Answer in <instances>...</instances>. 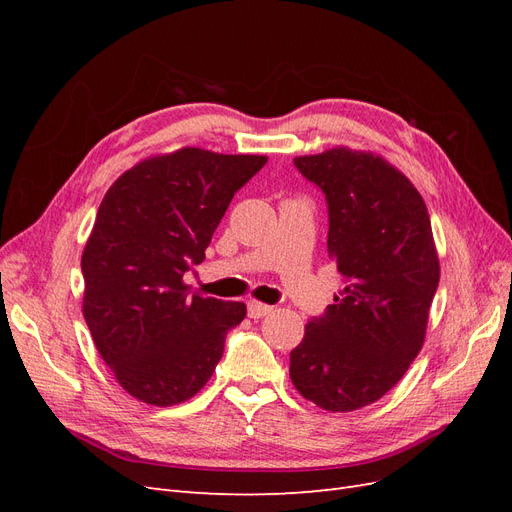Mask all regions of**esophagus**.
<instances>
[{"instance_id":"esophagus-1","label":"esophagus","mask_w":512,"mask_h":512,"mask_svg":"<svg viewBox=\"0 0 512 512\" xmlns=\"http://www.w3.org/2000/svg\"><path fill=\"white\" fill-rule=\"evenodd\" d=\"M271 309H273L271 305H265L260 301H250V303H247V316L254 318V320L265 318L267 314H271Z\"/></svg>"}]
</instances>
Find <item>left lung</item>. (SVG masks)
<instances>
[{"label": "left lung", "mask_w": 512, "mask_h": 512, "mask_svg": "<svg viewBox=\"0 0 512 512\" xmlns=\"http://www.w3.org/2000/svg\"><path fill=\"white\" fill-rule=\"evenodd\" d=\"M329 207L344 288L290 352L297 391L329 412L374 404L423 348L440 260L423 196L380 156L346 147L294 158Z\"/></svg>", "instance_id": "8db88e82"}]
</instances>
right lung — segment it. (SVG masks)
<instances>
[{
	"mask_svg": "<svg viewBox=\"0 0 512 512\" xmlns=\"http://www.w3.org/2000/svg\"><path fill=\"white\" fill-rule=\"evenodd\" d=\"M265 156L183 147L126 170L102 198L81 258L83 316L132 397L175 406L220 363L245 303L200 297L183 275L205 260L232 196Z\"/></svg>",
	"mask_w": 512,
	"mask_h": 512,
	"instance_id": "right-lung-1",
	"label": "right lung"
}]
</instances>
